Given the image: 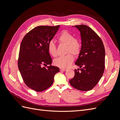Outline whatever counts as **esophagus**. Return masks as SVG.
<instances>
[{"mask_svg": "<svg viewBox=\"0 0 120 120\" xmlns=\"http://www.w3.org/2000/svg\"><path fill=\"white\" fill-rule=\"evenodd\" d=\"M67 70V68H60V71H66Z\"/></svg>", "mask_w": 120, "mask_h": 120, "instance_id": "obj_1", "label": "esophagus"}]
</instances>
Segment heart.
I'll list each match as a JSON object with an SVG mask.
<instances>
[{"instance_id": "1", "label": "heart", "mask_w": 120, "mask_h": 120, "mask_svg": "<svg viewBox=\"0 0 120 120\" xmlns=\"http://www.w3.org/2000/svg\"><path fill=\"white\" fill-rule=\"evenodd\" d=\"M59 41L61 43L67 45V55L60 56L54 60V64L61 68H67L71 66L74 60V55L78 56L81 52V45L79 40L75 38L74 35L66 30H64L60 34ZM49 53L53 57L57 56V49L55 43L50 41L48 44ZM71 53V54L70 53Z\"/></svg>"}]
</instances>
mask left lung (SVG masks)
<instances>
[{
  "instance_id": "1",
  "label": "left lung",
  "mask_w": 120,
  "mask_h": 120,
  "mask_svg": "<svg viewBox=\"0 0 120 120\" xmlns=\"http://www.w3.org/2000/svg\"><path fill=\"white\" fill-rule=\"evenodd\" d=\"M81 32L82 47L75 64L81 68L75 70V76L70 83L82 91L91 90L104 74L105 49L101 38L91 28L86 25H75Z\"/></svg>"
}]
</instances>
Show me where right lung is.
Returning a JSON list of instances; mask_svg holds the SVG:
<instances>
[{"label":"right lung","instance_id":"obj_1","mask_svg":"<svg viewBox=\"0 0 120 120\" xmlns=\"http://www.w3.org/2000/svg\"><path fill=\"white\" fill-rule=\"evenodd\" d=\"M60 25L38 26L25 35L21 41L18 67L23 80L29 88L42 92L51 86L59 68L52 66L48 44L55 35ZM49 66L43 67V65Z\"/></svg>","mask_w":120,"mask_h":120}]
</instances>
